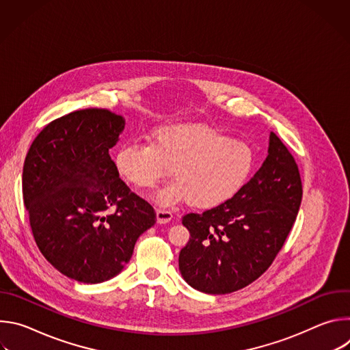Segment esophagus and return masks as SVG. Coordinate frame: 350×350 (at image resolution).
<instances>
[{
	"instance_id": "obj_1",
	"label": "esophagus",
	"mask_w": 350,
	"mask_h": 350,
	"mask_svg": "<svg viewBox=\"0 0 350 350\" xmlns=\"http://www.w3.org/2000/svg\"><path fill=\"white\" fill-rule=\"evenodd\" d=\"M173 219V213L165 209H158L157 211V220L159 224H166Z\"/></svg>"
}]
</instances>
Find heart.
I'll return each instance as SVG.
<instances>
[{"instance_id": "heart-1", "label": "heart", "mask_w": 350, "mask_h": 350, "mask_svg": "<svg viewBox=\"0 0 350 350\" xmlns=\"http://www.w3.org/2000/svg\"><path fill=\"white\" fill-rule=\"evenodd\" d=\"M256 158L251 145L196 123L158 127L152 142H124L115 157L120 176L138 189L154 188L170 173L176 177L158 193L162 206L187 201L213 209L232 199L251 178Z\"/></svg>"}]
</instances>
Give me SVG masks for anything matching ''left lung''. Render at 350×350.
Returning <instances> with one entry per match:
<instances>
[{"mask_svg":"<svg viewBox=\"0 0 350 350\" xmlns=\"http://www.w3.org/2000/svg\"><path fill=\"white\" fill-rule=\"evenodd\" d=\"M302 192L292 154L270 133L266 161L232 199L183 217L191 235L178 256L183 278L212 295L230 293L258 280L281 251Z\"/></svg>","mask_w":350,"mask_h":350,"instance_id":"8db88e82","label":"left lung"}]
</instances>
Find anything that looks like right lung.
Masks as SVG:
<instances>
[{
    "instance_id": "obj_1",
    "label": "right lung",
    "mask_w": 350,
    "mask_h": 350,
    "mask_svg": "<svg viewBox=\"0 0 350 350\" xmlns=\"http://www.w3.org/2000/svg\"><path fill=\"white\" fill-rule=\"evenodd\" d=\"M124 119L88 108L46 124L30 145L22 191L34 241L64 275L98 284L118 275L154 208L119 178L109 149Z\"/></svg>"
}]
</instances>
